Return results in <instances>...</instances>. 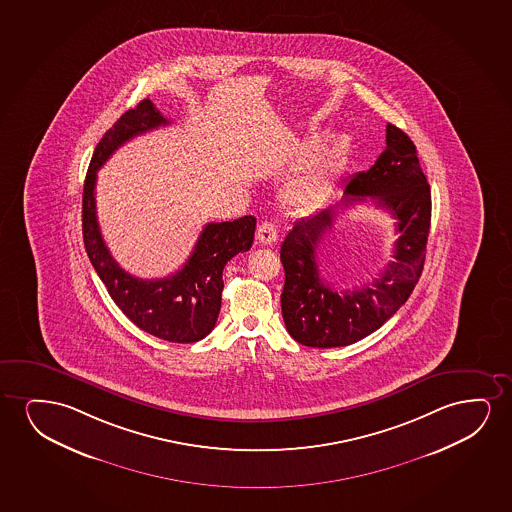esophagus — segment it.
Masks as SVG:
<instances>
[{"mask_svg":"<svg viewBox=\"0 0 512 512\" xmlns=\"http://www.w3.org/2000/svg\"><path fill=\"white\" fill-rule=\"evenodd\" d=\"M276 239H278V231L271 222H262L257 227V241L260 245H273Z\"/></svg>","mask_w":512,"mask_h":512,"instance_id":"34e87169","label":"esophagus"}]
</instances>
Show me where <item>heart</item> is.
<instances>
[{
    "instance_id": "obj_1",
    "label": "heart",
    "mask_w": 512,
    "mask_h": 512,
    "mask_svg": "<svg viewBox=\"0 0 512 512\" xmlns=\"http://www.w3.org/2000/svg\"><path fill=\"white\" fill-rule=\"evenodd\" d=\"M320 143V136L301 141L295 147V154L306 155ZM346 155L344 141H336L330 147L315 155L311 161L302 168L301 175L295 176L287 189L288 203L295 206H309L315 203L325 183L329 182L330 176L341 168Z\"/></svg>"
}]
</instances>
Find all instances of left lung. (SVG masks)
<instances>
[{
    "label": "left lung",
    "mask_w": 512,
    "mask_h": 512,
    "mask_svg": "<svg viewBox=\"0 0 512 512\" xmlns=\"http://www.w3.org/2000/svg\"><path fill=\"white\" fill-rule=\"evenodd\" d=\"M367 198L398 218L396 260L372 286L339 293L319 276L315 248L333 226L337 207L366 202ZM430 215V185L416 147L402 129L388 124L386 147L374 166L351 176L341 203L301 218L281 245L285 269L281 313L288 334L309 348H337L378 330L409 299L420 280Z\"/></svg>",
    "instance_id": "1"
}]
</instances>
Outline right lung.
<instances>
[{"mask_svg":"<svg viewBox=\"0 0 512 512\" xmlns=\"http://www.w3.org/2000/svg\"><path fill=\"white\" fill-rule=\"evenodd\" d=\"M150 99L127 110L92 154L82 196L85 252L113 302L131 322L152 336L171 343H196L210 334L222 304V273L229 260L252 248L257 220L248 217L208 224L197 239L189 260L175 274L161 280H140L115 262L99 231L96 217L98 169L126 141L157 127L168 126Z\"/></svg>","mask_w":512,"mask_h":512,"instance_id":"add662e5","label":"right lung"}]
</instances>
